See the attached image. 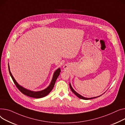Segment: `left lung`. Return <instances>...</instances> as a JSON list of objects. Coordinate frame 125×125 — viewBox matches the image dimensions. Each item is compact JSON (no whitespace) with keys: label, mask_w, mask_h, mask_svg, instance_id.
I'll use <instances>...</instances> for the list:
<instances>
[{"label":"left lung","mask_w":125,"mask_h":125,"mask_svg":"<svg viewBox=\"0 0 125 125\" xmlns=\"http://www.w3.org/2000/svg\"><path fill=\"white\" fill-rule=\"evenodd\" d=\"M70 89L71 90H72V91L74 93L76 96L77 97H78L79 98H81V99H84V100H88V99H93V98H96V97H92V98H86V97H84L82 96H81V95H80L79 94H78V93H77L74 89H73V88H72V87L71 86V84L70 83Z\"/></svg>","instance_id":"left-lung-1"}]
</instances>
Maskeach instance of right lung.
Instances as JSON below:
<instances>
[{
    "label": "right lung",
    "instance_id": "1",
    "mask_svg": "<svg viewBox=\"0 0 125 125\" xmlns=\"http://www.w3.org/2000/svg\"><path fill=\"white\" fill-rule=\"evenodd\" d=\"M9 66V72H10V74L13 80V81L14 83V84L16 85V87L18 88V89L22 93H23L24 94L27 95V96H28L29 97H33V98H42L43 97H45L46 95H47L52 90L54 86L56 80L57 78V77H58V76L60 75V73H61V69L60 68L58 69L54 73L53 76V78L52 79V81H51V83L49 85V86L46 88L45 89L40 91H37V92H35V91H32L30 90H27L24 88H23V87L21 86L20 85H19L18 84V83L16 82V81L15 80V79H14L13 77L12 76L11 73L10 71V66L9 64L8 65Z\"/></svg>",
    "mask_w": 125,
    "mask_h": 125
}]
</instances>
